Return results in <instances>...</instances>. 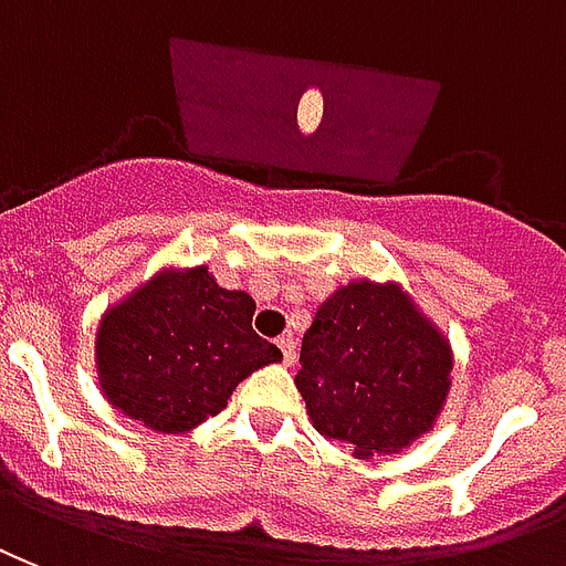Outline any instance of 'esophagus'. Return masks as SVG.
Returning a JSON list of instances; mask_svg holds the SVG:
<instances>
[{"label":"esophagus","instance_id":"obj_1","mask_svg":"<svg viewBox=\"0 0 566 566\" xmlns=\"http://www.w3.org/2000/svg\"><path fill=\"white\" fill-rule=\"evenodd\" d=\"M277 346L280 353H283V365H292V361H295V340H292V337H280Z\"/></svg>","mask_w":566,"mask_h":566}]
</instances>
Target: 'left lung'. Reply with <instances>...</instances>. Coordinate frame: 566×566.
I'll use <instances>...</instances> for the list:
<instances>
[{
    "mask_svg": "<svg viewBox=\"0 0 566 566\" xmlns=\"http://www.w3.org/2000/svg\"><path fill=\"white\" fill-rule=\"evenodd\" d=\"M452 344L398 280H349L316 307L295 374L313 428L356 458L398 455L434 431Z\"/></svg>",
    "mask_w": 566,
    "mask_h": 566,
    "instance_id": "8db88e82",
    "label": "left lung"
}]
</instances>
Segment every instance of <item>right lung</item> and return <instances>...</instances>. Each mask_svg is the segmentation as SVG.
<instances>
[{
  "label": "right lung",
  "instance_id": "obj_1",
  "mask_svg": "<svg viewBox=\"0 0 566 566\" xmlns=\"http://www.w3.org/2000/svg\"><path fill=\"white\" fill-rule=\"evenodd\" d=\"M255 301L208 265H165L102 313L96 386L156 434H189L226 410L238 382L283 358L253 332Z\"/></svg>",
  "mask_w": 566,
  "mask_h": 566
}]
</instances>
